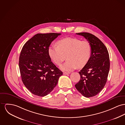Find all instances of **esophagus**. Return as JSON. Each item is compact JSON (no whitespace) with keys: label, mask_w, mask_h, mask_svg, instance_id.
<instances>
[{"label":"esophagus","mask_w":125,"mask_h":125,"mask_svg":"<svg viewBox=\"0 0 125 125\" xmlns=\"http://www.w3.org/2000/svg\"><path fill=\"white\" fill-rule=\"evenodd\" d=\"M71 73L70 72H63V74L64 75H66V74H70Z\"/></svg>","instance_id":"obj_1"}]
</instances>
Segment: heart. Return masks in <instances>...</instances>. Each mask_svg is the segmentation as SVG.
Here are the masks:
<instances>
[{
    "label": "heart",
    "mask_w": 125,
    "mask_h": 125,
    "mask_svg": "<svg viewBox=\"0 0 125 125\" xmlns=\"http://www.w3.org/2000/svg\"><path fill=\"white\" fill-rule=\"evenodd\" d=\"M56 44L57 46L52 45L49 47L48 54L53 62L58 66L66 56L67 61L61 67L63 71L83 68L91 58L92 45L88 41L68 37L59 40Z\"/></svg>",
    "instance_id": "obj_1"
}]
</instances>
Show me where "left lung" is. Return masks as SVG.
<instances>
[{"mask_svg":"<svg viewBox=\"0 0 125 125\" xmlns=\"http://www.w3.org/2000/svg\"><path fill=\"white\" fill-rule=\"evenodd\" d=\"M92 45V55L88 63L79 72L81 79L75 88L83 96H96L104 87L108 76L110 61L108 51L100 39L89 33H79Z\"/></svg>","mask_w":125,"mask_h":125,"instance_id":"left-lung-1","label":"left lung"}]
</instances>
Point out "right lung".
Returning a JSON list of instances; mask_svg holds the SVG:
<instances>
[{"label":"right lung","instance_id":"1","mask_svg":"<svg viewBox=\"0 0 125 125\" xmlns=\"http://www.w3.org/2000/svg\"><path fill=\"white\" fill-rule=\"evenodd\" d=\"M61 33H37L26 42L21 51L19 67L22 82L35 95L44 97L56 86L62 72L48 54L51 42Z\"/></svg>","mask_w":125,"mask_h":125}]
</instances>
